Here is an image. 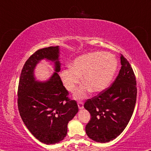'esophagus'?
Returning <instances> with one entry per match:
<instances>
[{"mask_svg": "<svg viewBox=\"0 0 151 151\" xmlns=\"http://www.w3.org/2000/svg\"><path fill=\"white\" fill-rule=\"evenodd\" d=\"M78 106L79 109H83V103L82 101H78Z\"/></svg>", "mask_w": 151, "mask_h": 151, "instance_id": "34e87169", "label": "esophagus"}]
</instances>
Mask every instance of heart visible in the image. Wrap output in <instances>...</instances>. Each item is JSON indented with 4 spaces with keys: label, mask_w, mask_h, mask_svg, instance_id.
Instances as JSON below:
<instances>
[{
    "label": "heart",
    "mask_w": 151,
    "mask_h": 151,
    "mask_svg": "<svg viewBox=\"0 0 151 151\" xmlns=\"http://www.w3.org/2000/svg\"><path fill=\"white\" fill-rule=\"evenodd\" d=\"M118 62L111 54L102 51L85 54L73 62L69 68L64 70L61 77L65 87L73 92L83 76L85 83L75 93L76 99H82L89 91L99 93L111 84L117 69Z\"/></svg>",
    "instance_id": "obj_1"
}]
</instances>
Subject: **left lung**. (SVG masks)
Segmentation results:
<instances>
[{"mask_svg": "<svg viewBox=\"0 0 151 151\" xmlns=\"http://www.w3.org/2000/svg\"><path fill=\"white\" fill-rule=\"evenodd\" d=\"M121 64L119 75L111 86L84 104L91 114L85 132L89 138L98 142H109L115 139L133 114L137 96L136 76L122 54Z\"/></svg>", "mask_w": 151, "mask_h": 151, "instance_id": "obj_1", "label": "left lung"}]
</instances>
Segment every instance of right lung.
Returning a JSON list of instances; mask_svg holds the SVG:
<instances>
[{"label":"right lung","instance_id":"right-lung-1","mask_svg":"<svg viewBox=\"0 0 151 151\" xmlns=\"http://www.w3.org/2000/svg\"><path fill=\"white\" fill-rule=\"evenodd\" d=\"M58 46L35 51L24 64L18 85L17 106L22 121L31 134L46 145L58 143L66 137L68 123L78 111L77 103L68 98L58 74ZM44 58L55 62L56 73L47 82H36L33 69Z\"/></svg>","mask_w":151,"mask_h":151}]
</instances>
